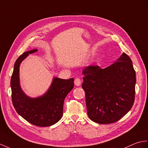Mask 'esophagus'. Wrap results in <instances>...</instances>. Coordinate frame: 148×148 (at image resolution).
<instances>
[{
	"instance_id": "1",
	"label": "esophagus",
	"mask_w": 148,
	"mask_h": 148,
	"mask_svg": "<svg viewBox=\"0 0 148 148\" xmlns=\"http://www.w3.org/2000/svg\"><path fill=\"white\" fill-rule=\"evenodd\" d=\"M74 84L75 86H80L81 84V81L79 78H76L74 80Z\"/></svg>"
}]
</instances>
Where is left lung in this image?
I'll return each instance as SVG.
<instances>
[{
	"instance_id": "left-lung-1",
	"label": "left lung",
	"mask_w": 148,
	"mask_h": 148,
	"mask_svg": "<svg viewBox=\"0 0 148 148\" xmlns=\"http://www.w3.org/2000/svg\"><path fill=\"white\" fill-rule=\"evenodd\" d=\"M82 74V88L91 121L108 124L119 121L130 111L134 102L136 77L132 62L126 53L105 69L86 67Z\"/></svg>"
}]
</instances>
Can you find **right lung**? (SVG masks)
Segmentation results:
<instances>
[{
    "instance_id": "obj_1",
    "label": "right lung",
    "mask_w": 148,
    "mask_h": 148,
    "mask_svg": "<svg viewBox=\"0 0 148 148\" xmlns=\"http://www.w3.org/2000/svg\"><path fill=\"white\" fill-rule=\"evenodd\" d=\"M37 49L20 56L14 66L11 79L12 101L16 112L26 121L38 127H48L58 122L63 115L64 99L74 88V78H53L49 90L40 97L32 98L25 94L20 85L19 67L29 54Z\"/></svg>"
}]
</instances>
